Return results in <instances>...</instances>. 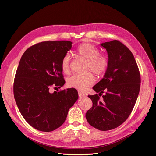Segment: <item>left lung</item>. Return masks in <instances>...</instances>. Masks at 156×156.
<instances>
[{"instance_id":"1","label":"left lung","mask_w":156,"mask_h":156,"mask_svg":"<svg viewBox=\"0 0 156 156\" xmlns=\"http://www.w3.org/2000/svg\"><path fill=\"white\" fill-rule=\"evenodd\" d=\"M69 41H47L27 49L20 60L13 83L19 110L36 129L49 132L62 126L78 100L74 88L63 89V60L72 49ZM58 87L51 91L48 87Z\"/></svg>"}]
</instances>
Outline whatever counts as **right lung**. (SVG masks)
I'll use <instances>...</instances> for the list:
<instances>
[{"mask_svg":"<svg viewBox=\"0 0 156 156\" xmlns=\"http://www.w3.org/2000/svg\"><path fill=\"white\" fill-rule=\"evenodd\" d=\"M100 45L107 53V68L102 79L92 88L98 94L89 96L93 104L86 119L92 127L108 131L123 124L130 115L139 93L140 76L126 46L117 40Z\"/></svg>","mask_w":156,"mask_h":156,"instance_id":"add662e5","label":"right lung"}]
</instances>
